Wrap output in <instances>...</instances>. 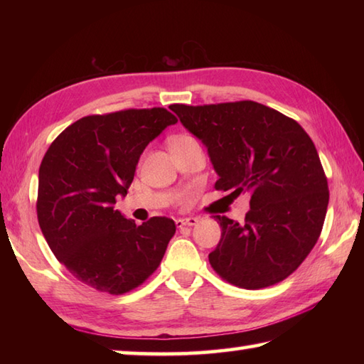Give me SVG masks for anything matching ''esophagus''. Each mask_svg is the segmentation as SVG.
Masks as SVG:
<instances>
[{
	"label": "esophagus",
	"instance_id": "obj_1",
	"mask_svg": "<svg viewBox=\"0 0 364 364\" xmlns=\"http://www.w3.org/2000/svg\"><path fill=\"white\" fill-rule=\"evenodd\" d=\"M178 228L183 227H194L196 223H198V218H183V219H176L175 220Z\"/></svg>",
	"mask_w": 364,
	"mask_h": 364
}]
</instances>
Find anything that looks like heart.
Returning <instances> with one entry per match:
<instances>
[{"label": "heart", "mask_w": 364, "mask_h": 364, "mask_svg": "<svg viewBox=\"0 0 364 364\" xmlns=\"http://www.w3.org/2000/svg\"><path fill=\"white\" fill-rule=\"evenodd\" d=\"M196 139L189 136V134H176L172 139H170V145H176V144H189V142H194Z\"/></svg>", "instance_id": "obj_1"}]
</instances>
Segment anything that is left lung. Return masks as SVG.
Returning <instances> with one entry per match:
<instances>
[{
    "mask_svg": "<svg viewBox=\"0 0 364 364\" xmlns=\"http://www.w3.org/2000/svg\"><path fill=\"white\" fill-rule=\"evenodd\" d=\"M170 109L206 145L214 188L250 194L244 223L214 215L222 236L208 257L211 267L244 289L283 282L313 250L327 214V176L311 137L294 119L250 100Z\"/></svg>",
    "mask_w": 364,
    "mask_h": 364,
    "instance_id": "1",
    "label": "left lung"
}]
</instances>
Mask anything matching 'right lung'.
<instances>
[{"mask_svg": "<svg viewBox=\"0 0 364 364\" xmlns=\"http://www.w3.org/2000/svg\"><path fill=\"white\" fill-rule=\"evenodd\" d=\"M173 123L164 107L94 114L67 127L46 150L38 225L54 257L90 288L120 296L161 264L175 222L151 218L136 225L114 203L127 196L145 146Z\"/></svg>", "mask_w": 364, "mask_h": 364, "instance_id": "add662e5", "label": "right lung"}]
</instances>
